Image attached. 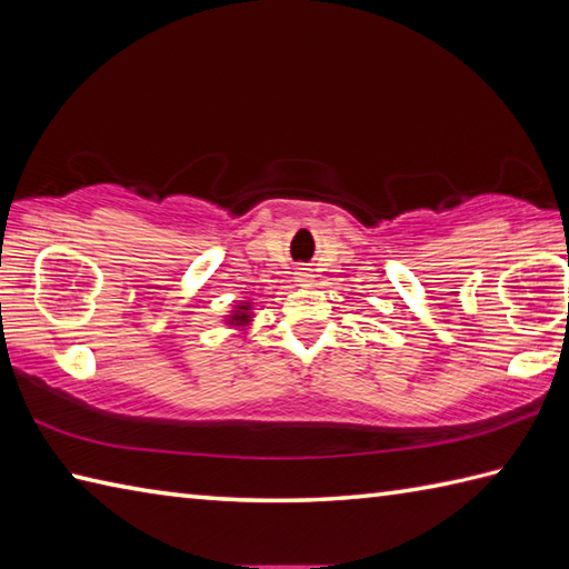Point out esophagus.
Here are the masks:
<instances>
[{"mask_svg": "<svg viewBox=\"0 0 569 569\" xmlns=\"http://www.w3.org/2000/svg\"><path fill=\"white\" fill-rule=\"evenodd\" d=\"M296 281H298L300 286H310V283H312V273H310L308 269H298V271H296Z\"/></svg>", "mask_w": 569, "mask_h": 569, "instance_id": "1", "label": "esophagus"}]
</instances>
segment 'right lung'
Segmentation results:
<instances>
[{
  "label": "right lung",
  "mask_w": 569,
  "mask_h": 569,
  "mask_svg": "<svg viewBox=\"0 0 569 569\" xmlns=\"http://www.w3.org/2000/svg\"><path fill=\"white\" fill-rule=\"evenodd\" d=\"M251 303H249V300H241V303H237L234 306V310L232 312H229V316L224 318V322L227 325H232V328H247V325L251 322Z\"/></svg>",
  "instance_id": "1"
}]
</instances>
